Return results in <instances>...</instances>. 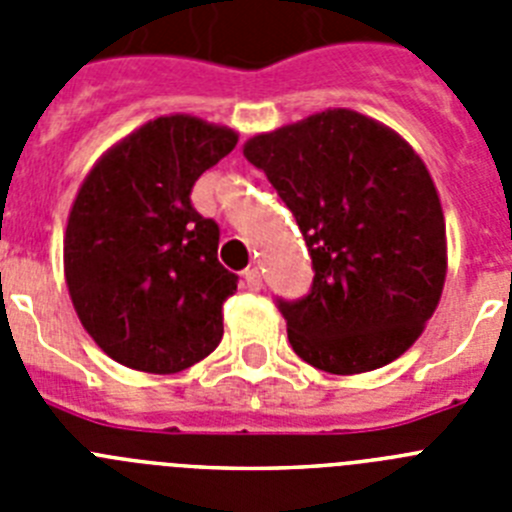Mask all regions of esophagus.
Masks as SVG:
<instances>
[{
    "label": "esophagus",
    "mask_w": 512,
    "mask_h": 512,
    "mask_svg": "<svg viewBox=\"0 0 512 512\" xmlns=\"http://www.w3.org/2000/svg\"><path fill=\"white\" fill-rule=\"evenodd\" d=\"M243 287L251 289V292H259L261 289V271L253 266V269L243 271Z\"/></svg>",
    "instance_id": "1"
}]
</instances>
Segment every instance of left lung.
<instances>
[{"mask_svg":"<svg viewBox=\"0 0 512 512\" xmlns=\"http://www.w3.org/2000/svg\"><path fill=\"white\" fill-rule=\"evenodd\" d=\"M305 235L312 287L277 300L295 354L330 374L390 364L418 341L446 279V223L418 153L372 117L325 110L251 138Z\"/></svg>","mask_w":512,"mask_h":512,"instance_id":"1","label":"left lung"}]
</instances>
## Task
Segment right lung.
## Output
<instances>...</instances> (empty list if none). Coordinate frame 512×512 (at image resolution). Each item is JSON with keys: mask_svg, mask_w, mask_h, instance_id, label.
<instances>
[{"mask_svg": "<svg viewBox=\"0 0 512 512\" xmlns=\"http://www.w3.org/2000/svg\"><path fill=\"white\" fill-rule=\"evenodd\" d=\"M235 143L233 130L197 117H156L81 184L63 269L81 325L117 364L174 374L223 338V302L238 277L217 261L220 228L189 194Z\"/></svg>", "mask_w": 512, "mask_h": 512, "instance_id": "right-lung-1", "label": "right lung"}]
</instances>
